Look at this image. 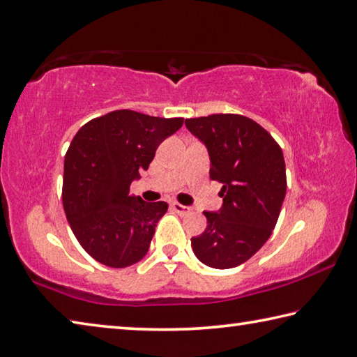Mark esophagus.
<instances>
[{"instance_id": "34e87169", "label": "esophagus", "mask_w": 357, "mask_h": 357, "mask_svg": "<svg viewBox=\"0 0 357 357\" xmlns=\"http://www.w3.org/2000/svg\"><path fill=\"white\" fill-rule=\"evenodd\" d=\"M172 208H173L174 213H178L179 215H185V214L190 213V208H187V206H184V204H181V203H172Z\"/></svg>"}]
</instances>
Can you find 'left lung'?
I'll list each match as a JSON object with an SVG mask.
<instances>
[{
    "instance_id": "8db88e82",
    "label": "left lung",
    "mask_w": 357,
    "mask_h": 357,
    "mask_svg": "<svg viewBox=\"0 0 357 357\" xmlns=\"http://www.w3.org/2000/svg\"><path fill=\"white\" fill-rule=\"evenodd\" d=\"M185 128L208 148L209 176L219 181L223 198L208 225L192 238L203 264L229 269L245 263L269 239L287 193L282 148L255 121L233 113L185 119Z\"/></svg>"
}]
</instances>
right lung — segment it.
I'll use <instances>...</instances> for the list:
<instances>
[{"instance_id":"1","label":"right lung","mask_w":357,"mask_h":357,"mask_svg":"<svg viewBox=\"0 0 357 357\" xmlns=\"http://www.w3.org/2000/svg\"><path fill=\"white\" fill-rule=\"evenodd\" d=\"M184 118L114 110L77 132L64 157L63 206L80 245L110 268H128L146 255L165 202L129 193L155 149Z\"/></svg>"}]
</instances>
